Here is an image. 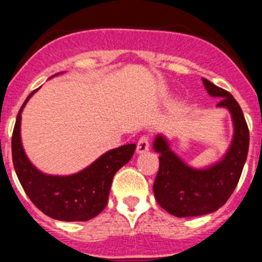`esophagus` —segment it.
<instances>
[{
    "instance_id": "1",
    "label": "esophagus",
    "mask_w": 262,
    "mask_h": 262,
    "mask_svg": "<svg viewBox=\"0 0 262 262\" xmlns=\"http://www.w3.org/2000/svg\"><path fill=\"white\" fill-rule=\"evenodd\" d=\"M149 149V138L146 136L141 137L137 143V153H144Z\"/></svg>"
}]
</instances>
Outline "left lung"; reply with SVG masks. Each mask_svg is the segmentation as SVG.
Instances as JSON below:
<instances>
[{"mask_svg":"<svg viewBox=\"0 0 262 262\" xmlns=\"http://www.w3.org/2000/svg\"><path fill=\"white\" fill-rule=\"evenodd\" d=\"M203 83L210 96L221 97L216 106L229 110L234 134L224 157L199 170L187 166L172 152L165 137H156L153 149L160 153V170L153 192L158 204L179 218L204 215L223 207L238 184L248 153L250 132L238 102L210 81L203 78Z\"/></svg>","mask_w":262,"mask_h":262,"instance_id":"1","label":"left lung"}]
</instances>
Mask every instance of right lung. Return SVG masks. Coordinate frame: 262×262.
<instances>
[{
  "mask_svg": "<svg viewBox=\"0 0 262 262\" xmlns=\"http://www.w3.org/2000/svg\"><path fill=\"white\" fill-rule=\"evenodd\" d=\"M35 91L21 106L12 133V162L17 179L29 199L46 215L63 222H86L105 209L113 178L133 157L136 144L107 150L89 167L73 175H46L26 157L20 136L21 113Z\"/></svg>",
  "mask_w": 262,
  "mask_h": 262,
  "instance_id": "add662e5",
  "label": "right lung"
}]
</instances>
